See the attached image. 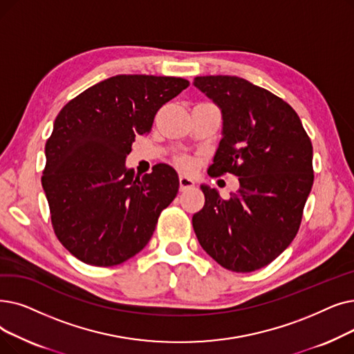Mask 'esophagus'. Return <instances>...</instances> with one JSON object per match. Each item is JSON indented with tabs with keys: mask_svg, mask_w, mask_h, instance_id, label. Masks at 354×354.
<instances>
[{
	"mask_svg": "<svg viewBox=\"0 0 354 354\" xmlns=\"http://www.w3.org/2000/svg\"><path fill=\"white\" fill-rule=\"evenodd\" d=\"M194 187H195L194 179H191V178L187 176V175H180V176H179V189H180V191H188V189H191V188H194Z\"/></svg>",
	"mask_w": 354,
	"mask_h": 354,
	"instance_id": "34e87169",
	"label": "esophagus"
}]
</instances>
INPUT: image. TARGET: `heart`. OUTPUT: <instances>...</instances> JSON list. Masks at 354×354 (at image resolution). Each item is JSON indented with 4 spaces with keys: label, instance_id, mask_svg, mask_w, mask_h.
<instances>
[{
    "label": "heart",
    "instance_id": "obj_1",
    "mask_svg": "<svg viewBox=\"0 0 354 354\" xmlns=\"http://www.w3.org/2000/svg\"><path fill=\"white\" fill-rule=\"evenodd\" d=\"M180 165H182L183 167H189V162H188L187 159H180Z\"/></svg>",
    "mask_w": 354,
    "mask_h": 354
}]
</instances>
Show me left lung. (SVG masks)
<instances>
[{"mask_svg":"<svg viewBox=\"0 0 354 354\" xmlns=\"http://www.w3.org/2000/svg\"><path fill=\"white\" fill-rule=\"evenodd\" d=\"M194 85L221 110L223 137L209 176L233 174L240 189L223 199L201 185L204 208L192 225L223 268L253 272L295 239L313 182V145L298 114L268 89L239 76H196Z\"/></svg>","mask_w":354,"mask_h":354,"instance_id":"1","label":"left lung"}]
</instances>
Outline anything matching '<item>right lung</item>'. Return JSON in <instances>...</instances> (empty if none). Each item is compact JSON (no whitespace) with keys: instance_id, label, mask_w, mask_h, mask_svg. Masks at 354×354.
Masks as SVG:
<instances>
[{"instance_id":"right-lung-1","label":"right lung","mask_w":354,"mask_h":354,"mask_svg":"<svg viewBox=\"0 0 354 354\" xmlns=\"http://www.w3.org/2000/svg\"><path fill=\"white\" fill-rule=\"evenodd\" d=\"M189 85L174 76L117 75L69 101L46 142L41 185L59 241L81 262L114 266L139 253L174 201L179 178L159 163L134 176L126 166L136 136Z\"/></svg>"}]
</instances>
